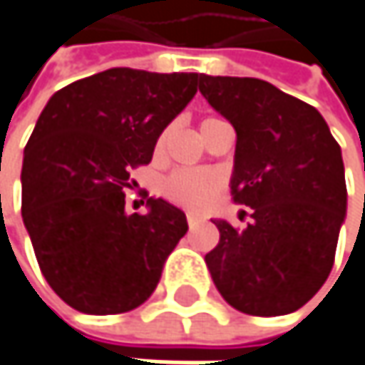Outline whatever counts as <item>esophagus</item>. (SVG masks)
<instances>
[{
  "mask_svg": "<svg viewBox=\"0 0 365 365\" xmlns=\"http://www.w3.org/2000/svg\"><path fill=\"white\" fill-rule=\"evenodd\" d=\"M204 219L202 217H198V215H187V227L190 229H194V227H198L200 223H202Z\"/></svg>",
  "mask_w": 365,
  "mask_h": 365,
  "instance_id": "34e87169",
  "label": "esophagus"
}]
</instances>
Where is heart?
<instances>
[{"mask_svg": "<svg viewBox=\"0 0 365 365\" xmlns=\"http://www.w3.org/2000/svg\"><path fill=\"white\" fill-rule=\"evenodd\" d=\"M204 121H208V119H204ZM165 138H167V134H163L159 138V144H157L159 150L165 144ZM223 187H225V178L217 171L178 169L163 183V196L178 206L190 208V210H200L212 202L223 192Z\"/></svg>", "mask_w": 365, "mask_h": 365, "instance_id": "heart-1", "label": "heart"}]
</instances>
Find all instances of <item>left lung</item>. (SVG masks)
Returning a JSON list of instances; mask_svg holds the SVG:
<instances>
[{
	"label": "left lung",
	"instance_id": "1",
	"mask_svg": "<svg viewBox=\"0 0 365 365\" xmlns=\"http://www.w3.org/2000/svg\"><path fill=\"white\" fill-rule=\"evenodd\" d=\"M198 86L235 128L231 196L252 208L244 229L212 221L221 233L204 258L212 281L244 314L299 310L334 264L347 208L341 146L312 105L270 82L200 74Z\"/></svg>",
	"mask_w": 365,
	"mask_h": 365
}]
</instances>
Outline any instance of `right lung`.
Returning <instances> with one entry per match:
<instances>
[{"instance_id": "1", "label": "right lung", "mask_w": 365, "mask_h": 365, "mask_svg": "<svg viewBox=\"0 0 365 365\" xmlns=\"http://www.w3.org/2000/svg\"><path fill=\"white\" fill-rule=\"evenodd\" d=\"M198 91V74L111 68L49 98L24 148L22 219L51 289L84 314L144 304L187 231L180 208L148 198L125 212L132 169Z\"/></svg>"}]
</instances>
